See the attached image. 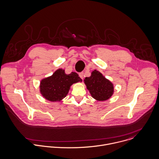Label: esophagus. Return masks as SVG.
<instances>
[{
  "instance_id": "obj_1",
  "label": "esophagus",
  "mask_w": 159,
  "mask_h": 159,
  "mask_svg": "<svg viewBox=\"0 0 159 159\" xmlns=\"http://www.w3.org/2000/svg\"><path fill=\"white\" fill-rule=\"evenodd\" d=\"M79 77H80L82 79H84V73H83V72H80V73L79 74Z\"/></svg>"
}]
</instances>
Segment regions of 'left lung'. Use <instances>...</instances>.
I'll return each instance as SVG.
<instances>
[{"label":"left lung","mask_w":159,"mask_h":159,"mask_svg":"<svg viewBox=\"0 0 159 159\" xmlns=\"http://www.w3.org/2000/svg\"><path fill=\"white\" fill-rule=\"evenodd\" d=\"M84 83L90 95L97 101L109 99L114 93V85L97 70L92 72L91 76L85 77Z\"/></svg>","instance_id":"left-lung-1"}]
</instances>
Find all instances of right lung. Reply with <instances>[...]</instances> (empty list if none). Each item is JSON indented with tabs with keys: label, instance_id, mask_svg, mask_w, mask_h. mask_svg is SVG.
<instances>
[{
	"label": "right lung",
	"instance_id": "right-lung-1",
	"mask_svg": "<svg viewBox=\"0 0 159 159\" xmlns=\"http://www.w3.org/2000/svg\"><path fill=\"white\" fill-rule=\"evenodd\" d=\"M82 80L76 72L66 74L64 69H58L53 75L40 81V92L47 100L60 102L67 95L72 84Z\"/></svg>",
	"mask_w": 159,
	"mask_h": 159
}]
</instances>
